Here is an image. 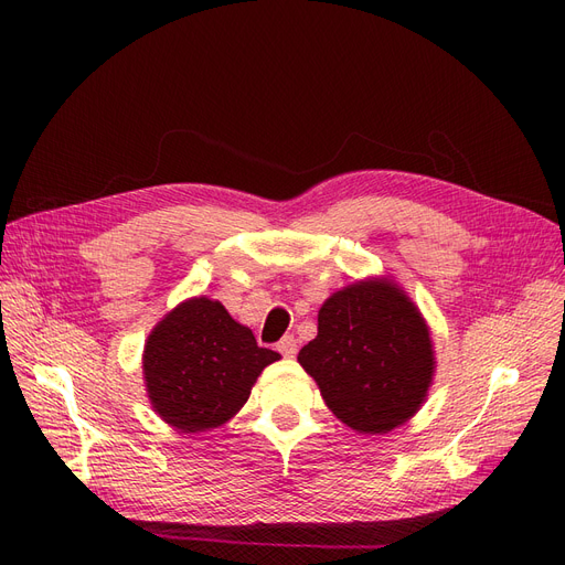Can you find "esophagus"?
Here are the masks:
<instances>
[{
  "label": "esophagus",
  "instance_id": "esophagus-1",
  "mask_svg": "<svg viewBox=\"0 0 565 565\" xmlns=\"http://www.w3.org/2000/svg\"><path fill=\"white\" fill-rule=\"evenodd\" d=\"M277 350L284 354V358H295V352H298V341H295V337H284L277 343Z\"/></svg>",
  "mask_w": 565,
  "mask_h": 565
}]
</instances>
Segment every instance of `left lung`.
Wrapping results in <instances>:
<instances>
[{
  "instance_id": "8db88e82",
  "label": "left lung",
  "mask_w": 565,
  "mask_h": 565,
  "mask_svg": "<svg viewBox=\"0 0 565 565\" xmlns=\"http://www.w3.org/2000/svg\"><path fill=\"white\" fill-rule=\"evenodd\" d=\"M298 362L345 426L382 435L398 428L428 396L435 354L428 324L387 279L337 290L318 311V337Z\"/></svg>"
}]
</instances>
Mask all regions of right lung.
<instances>
[{
    "mask_svg": "<svg viewBox=\"0 0 565 565\" xmlns=\"http://www.w3.org/2000/svg\"><path fill=\"white\" fill-rule=\"evenodd\" d=\"M279 352L258 348L245 324L207 298L167 313L143 348V380L151 405L181 433L226 424L241 409L260 371Z\"/></svg>",
    "mask_w": 565,
    "mask_h": 565,
    "instance_id": "right-lung-1",
    "label": "right lung"
}]
</instances>
